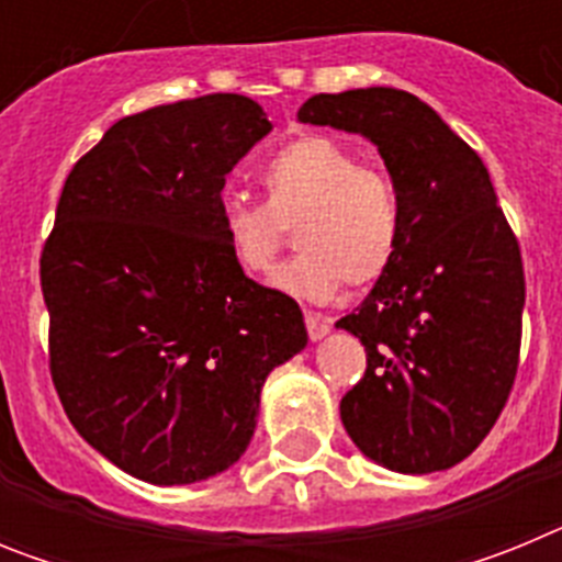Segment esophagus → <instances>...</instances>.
I'll return each instance as SVG.
<instances>
[{
  "instance_id": "34e87169",
  "label": "esophagus",
  "mask_w": 562,
  "mask_h": 562,
  "mask_svg": "<svg viewBox=\"0 0 562 562\" xmlns=\"http://www.w3.org/2000/svg\"><path fill=\"white\" fill-rule=\"evenodd\" d=\"M331 329V321L329 317H321V315H306V331H310L312 340H321V337L326 335V331Z\"/></svg>"
}]
</instances>
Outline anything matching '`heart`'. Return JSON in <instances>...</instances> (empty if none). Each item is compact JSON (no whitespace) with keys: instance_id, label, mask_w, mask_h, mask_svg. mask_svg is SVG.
Here are the masks:
<instances>
[{"instance_id":"1","label":"heart","mask_w":562,"mask_h":562,"mask_svg":"<svg viewBox=\"0 0 562 562\" xmlns=\"http://www.w3.org/2000/svg\"><path fill=\"white\" fill-rule=\"evenodd\" d=\"M265 202L225 196L220 225L233 265L267 276L295 227L297 256L276 276L278 290L329 301L342 286L376 284L402 247L405 205L394 177L360 162L346 143L306 134L261 166Z\"/></svg>"}]
</instances>
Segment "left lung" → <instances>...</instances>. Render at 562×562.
<instances>
[{"label": "left lung", "instance_id": "1", "mask_svg": "<svg viewBox=\"0 0 562 562\" xmlns=\"http://www.w3.org/2000/svg\"><path fill=\"white\" fill-rule=\"evenodd\" d=\"M297 121L369 137L405 205L391 270L340 317L366 374L340 400L357 448L396 473L459 464L493 430L515 385L524 261L479 154L411 92L312 95Z\"/></svg>", "mask_w": 562, "mask_h": 562}]
</instances>
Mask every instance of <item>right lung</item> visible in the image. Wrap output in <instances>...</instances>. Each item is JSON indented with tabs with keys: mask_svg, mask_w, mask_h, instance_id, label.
Returning <instances> with one entry per match:
<instances>
[{
	"mask_svg": "<svg viewBox=\"0 0 562 562\" xmlns=\"http://www.w3.org/2000/svg\"><path fill=\"white\" fill-rule=\"evenodd\" d=\"M272 128L213 92L128 114L72 166L42 247L49 376L123 473L191 484L238 461L267 374L306 346L301 306L233 265L225 177Z\"/></svg>",
	"mask_w": 562,
	"mask_h": 562,
	"instance_id": "1",
	"label": "right lung"
}]
</instances>
